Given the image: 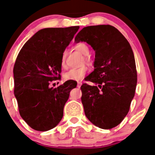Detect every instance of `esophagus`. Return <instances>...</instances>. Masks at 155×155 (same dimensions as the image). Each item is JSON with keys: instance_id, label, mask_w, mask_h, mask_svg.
I'll return each instance as SVG.
<instances>
[{"instance_id": "esophagus-1", "label": "esophagus", "mask_w": 155, "mask_h": 155, "mask_svg": "<svg viewBox=\"0 0 155 155\" xmlns=\"http://www.w3.org/2000/svg\"><path fill=\"white\" fill-rule=\"evenodd\" d=\"M81 84H82V83H81V81H78V82H77V87H79H79L81 86Z\"/></svg>"}]
</instances>
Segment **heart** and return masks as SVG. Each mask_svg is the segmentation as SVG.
<instances>
[{
  "mask_svg": "<svg viewBox=\"0 0 155 155\" xmlns=\"http://www.w3.org/2000/svg\"><path fill=\"white\" fill-rule=\"evenodd\" d=\"M76 50L80 52L84 55H86L84 57V60L86 62H89L90 59L87 56L89 53V47L87 46V44L84 43V42H79V43L76 44L74 46ZM66 52H63L62 55H61V66L63 68H65L66 67ZM87 67L86 66H81L79 68H72L68 71V72L65 73L64 74V78L67 80H74V81H79L81 80L82 78L86 75L87 72Z\"/></svg>",
  "mask_w": 155,
  "mask_h": 155,
  "instance_id": "heart-1",
  "label": "heart"
}]
</instances>
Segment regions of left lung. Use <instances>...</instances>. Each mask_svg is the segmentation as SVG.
<instances>
[{
  "mask_svg": "<svg viewBox=\"0 0 155 155\" xmlns=\"http://www.w3.org/2000/svg\"><path fill=\"white\" fill-rule=\"evenodd\" d=\"M75 41L87 42L95 51V68L86 81L96 85L81 87L86 116L102 129L114 128L128 114L135 95L137 72L131 45L111 25L84 27Z\"/></svg>",
  "mask_w": 155,
  "mask_h": 155,
  "instance_id": "left-lung-1",
  "label": "left lung"
}]
</instances>
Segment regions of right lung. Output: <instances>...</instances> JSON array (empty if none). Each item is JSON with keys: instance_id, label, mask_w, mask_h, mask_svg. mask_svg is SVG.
I'll list each match as a JSON object with an SVG mask.
<instances>
[{"instance_id": "obj_1", "label": "right lung", "mask_w": 155, "mask_h": 155, "mask_svg": "<svg viewBox=\"0 0 155 155\" xmlns=\"http://www.w3.org/2000/svg\"><path fill=\"white\" fill-rule=\"evenodd\" d=\"M79 26L45 28L24 45L14 66V95L21 117L33 129L46 131L59 124L63 107L75 81L56 88L50 84L61 79V55Z\"/></svg>"}]
</instances>
